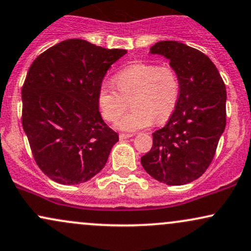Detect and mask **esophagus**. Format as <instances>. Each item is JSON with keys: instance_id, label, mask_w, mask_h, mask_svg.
<instances>
[{"instance_id": "1", "label": "esophagus", "mask_w": 251, "mask_h": 251, "mask_svg": "<svg viewBox=\"0 0 251 251\" xmlns=\"http://www.w3.org/2000/svg\"><path fill=\"white\" fill-rule=\"evenodd\" d=\"M131 137H133V134H131V133H120L119 134L120 140H125V139L131 138Z\"/></svg>"}]
</instances>
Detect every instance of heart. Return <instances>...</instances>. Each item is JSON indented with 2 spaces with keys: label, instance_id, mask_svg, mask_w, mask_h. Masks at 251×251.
I'll return each mask as SVG.
<instances>
[{
  "label": "heart",
  "instance_id": "1",
  "mask_svg": "<svg viewBox=\"0 0 251 251\" xmlns=\"http://www.w3.org/2000/svg\"><path fill=\"white\" fill-rule=\"evenodd\" d=\"M116 85L104 81L98 90V105L105 120L114 123L134 97L128 114L118 122L123 131H137L153 122L162 123L174 112L180 96V78L170 65L135 63L116 75Z\"/></svg>",
  "mask_w": 251,
  "mask_h": 251
}]
</instances>
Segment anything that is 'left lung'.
Instances as JSON below:
<instances>
[{"instance_id":"8db88e82","label":"left lung","mask_w":251,"mask_h":251,"mask_svg":"<svg viewBox=\"0 0 251 251\" xmlns=\"http://www.w3.org/2000/svg\"><path fill=\"white\" fill-rule=\"evenodd\" d=\"M150 52L170 60L179 75L180 96L167 124L152 134L153 146L141 165L160 182L186 185L199 179L215 155L226 128V85L209 57L194 48L161 41Z\"/></svg>"}]
</instances>
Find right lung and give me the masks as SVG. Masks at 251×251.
<instances>
[{"label": "right lung", "instance_id": "1", "mask_svg": "<svg viewBox=\"0 0 251 251\" xmlns=\"http://www.w3.org/2000/svg\"><path fill=\"white\" fill-rule=\"evenodd\" d=\"M126 52L72 38L32 62L22 87V125L36 164L51 180L78 185L106 164L119 137L102 120L98 90Z\"/></svg>", "mask_w": 251, "mask_h": 251}]
</instances>
